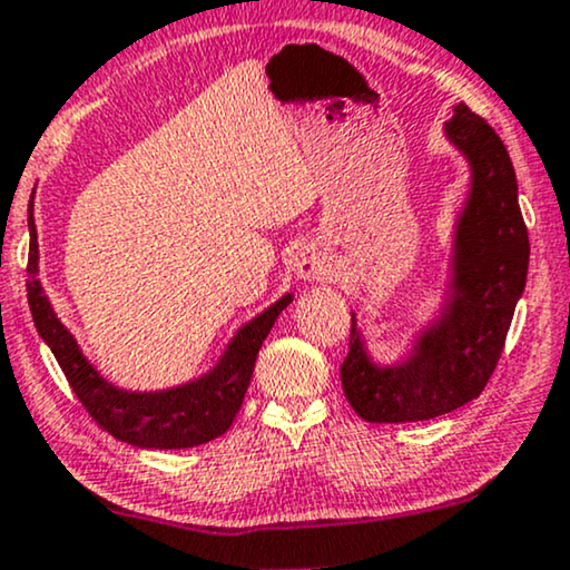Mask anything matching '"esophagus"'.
<instances>
[{
  "label": "esophagus",
  "mask_w": 570,
  "mask_h": 570,
  "mask_svg": "<svg viewBox=\"0 0 570 570\" xmlns=\"http://www.w3.org/2000/svg\"><path fill=\"white\" fill-rule=\"evenodd\" d=\"M292 268L297 273V278L309 281V284H313V281H321L331 271L328 252L313 242L299 244L292 255Z\"/></svg>",
  "instance_id": "34e87169"
}]
</instances>
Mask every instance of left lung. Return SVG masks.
I'll use <instances>...</instances> for the list:
<instances>
[{
    "label": "left lung",
    "instance_id": "1",
    "mask_svg": "<svg viewBox=\"0 0 570 570\" xmlns=\"http://www.w3.org/2000/svg\"><path fill=\"white\" fill-rule=\"evenodd\" d=\"M471 165V191L455 223L452 281L439 318L397 365H376L352 315L342 386L363 421L407 423L452 413L484 392L529 273V232L510 155L465 105L444 126Z\"/></svg>",
    "mask_w": 570,
    "mask_h": 570
}]
</instances>
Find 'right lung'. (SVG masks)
Returning a JSON list of instances; mask_svg holds the SVG:
<instances>
[{
  "mask_svg": "<svg viewBox=\"0 0 570 570\" xmlns=\"http://www.w3.org/2000/svg\"><path fill=\"white\" fill-rule=\"evenodd\" d=\"M28 234H31V247H28L26 289L36 331L49 344L65 379L94 421L107 434L141 450H184L226 434L247 394L257 352L281 309L292 302V294H284L247 326L236 331L218 365L205 376L163 392H126L99 376L41 289L33 202L28 205Z\"/></svg>",
  "mask_w": 570,
  "mask_h": 570,
  "instance_id": "add662e5",
  "label": "right lung"
}]
</instances>
